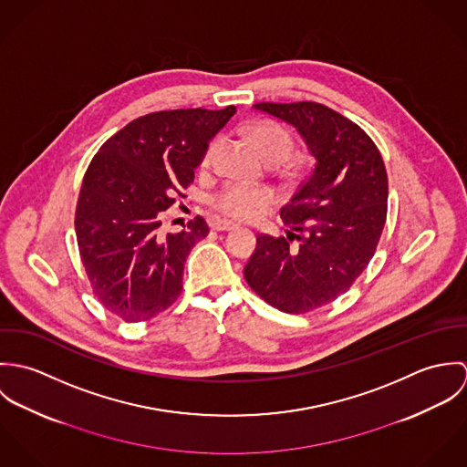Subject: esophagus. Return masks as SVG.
<instances>
[{"label": "esophagus", "instance_id": "obj_1", "mask_svg": "<svg viewBox=\"0 0 467 467\" xmlns=\"http://www.w3.org/2000/svg\"><path fill=\"white\" fill-rule=\"evenodd\" d=\"M210 228H212V230H215V232H230V230H234V228H235V224H234V223H230V221L213 219V221L210 223Z\"/></svg>", "mask_w": 467, "mask_h": 467}]
</instances>
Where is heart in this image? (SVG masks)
Here are the masks:
<instances>
[{"instance_id":"b5f03b06","label":"heart","mask_w":467,"mask_h":467,"mask_svg":"<svg viewBox=\"0 0 467 467\" xmlns=\"http://www.w3.org/2000/svg\"><path fill=\"white\" fill-rule=\"evenodd\" d=\"M250 140L255 143L259 152L267 163H284L291 150H293V138L284 128L271 124V122H261L250 128L248 131ZM219 147V140L210 141V145L204 150L202 163H208ZM273 202V194L263 189V187H248L241 183H230L223 187L217 194L212 196L210 204L223 215L248 221L259 215L265 208Z\"/></svg>"}]
</instances>
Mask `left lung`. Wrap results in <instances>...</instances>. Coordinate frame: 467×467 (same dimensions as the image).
<instances>
[{"label":"left lung","instance_id":"1","mask_svg":"<svg viewBox=\"0 0 467 467\" xmlns=\"http://www.w3.org/2000/svg\"><path fill=\"white\" fill-rule=\"evenodd\" d=\"M254 108L291 124L317 163L280 210L285 237L259 235L244 278L269 306L307 313L343 295L374 257L387 221V169L370 136L324 104Z\"/></svg>","mask_w":467,"mask_h":467}]
</instances>
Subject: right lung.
Listing matches in <instances>:
<instances>
[{"label":"right lung","instance_id":"add662e5","mask_svg":"<svg viewBox=\"0 0 467 467\" xmlns=\"http://www.w3.org/2000/svg\"><path fill=\"white\" fill-rule=\"evenodd\" d=\"M224 109H172L140 117L113 134L91 160L77 201L75 234L99 302L126 322L171 307L183 289L191 250L208 235L202 217L178 234L160 232L210 140L235 115Z\"/></svg>","mask_w":467,"mask_h":467}]
</instances>
